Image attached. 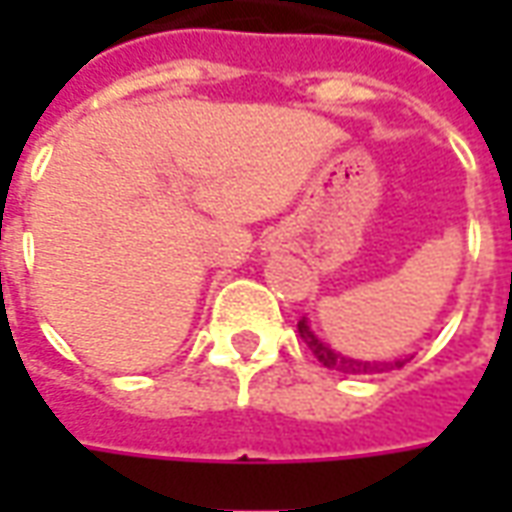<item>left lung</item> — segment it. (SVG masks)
Here are the masks:
<instances>
[{
    "instance_id": "8db88e82",
    "label": "left lung",
    "mask_w": 512,
    "mask_h": 512,
    "mask_svg": "<svg viewBox=\"0 0 512 512\" xmlns=\"http://www.w3.org/2000/svg\"><path fill=\"white\" fill-rule=\"evenodd\" d=\"M299 337L304 340V345L310 348L312 356H315L323 367L340 370V373H348V376H373V373H386V370H400V367L408 362V359H397V362H359V359H348V356L343 354H334L329 345H323L321 340L310 332V326H307L304 318L299 321Z\"/></svg>"
}]
</instances>
